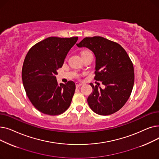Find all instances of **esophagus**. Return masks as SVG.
<instances>
[{
	"label": "esophagus",
	"instance_id": "obj_1",
	"mask_svg": "<svg viewBox=\"0 0 159 159\" xmlns=\"http://www.w3.org/2000/svg\"><path fill=\"white\" fill-rule=\"evenodd\" d=\"M82 85V84H81V83H79V82H76V83H75V86H76V88H79Z\"/></svg>",
	"mask_w": 159,
	"mask_h": 159
}]
</instances>
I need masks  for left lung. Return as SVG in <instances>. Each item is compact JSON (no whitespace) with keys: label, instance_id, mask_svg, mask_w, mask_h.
Instances as JSON below:
<instances>
[{"label":"left lung","instance_id":"obj_1","mask_svg":"<svg viewBox=\"0 0 159 159\" xmlns=\"http://www.w3.org/2000/svg\"><path fill=\"white\" fill-rule=\"evenodd\" d=\"M77 46L86 47L96 57L94 79L101 81L105 89L93 86L88 103L100 115H111L126 104L134 84L133 63L125 49L118 43L102 37H86Z\"/></svg>","mask_w":159,"mask_h":159}]
</instances>
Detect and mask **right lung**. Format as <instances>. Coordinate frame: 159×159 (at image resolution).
Segmentation results:
<instances>
[{
	"label": "right lung",
	"instance_id": "obj_1",
	"mask_svg": "<svg viewBox=\"0 0 159 159\" xmlns=\"http://www.w3.org/2000/svg\"><path fill=\"white\" fill-rule=\"evenodd\" d=\"M78 37H50L32 46L24 61L22 82L26 95L37 110L49 115L63 113L70 106L75 84H58L55 75Z\"/></svg>",
	"mask_w": 159,
	"mask_h": 159
}]
</instances>
